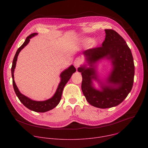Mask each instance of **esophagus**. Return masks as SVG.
<instances>
[{
	"label": "esophagus",
	"instance_id": "obj_1",
	"mask_svg": "<svg viewBox=\"0 0 148 148\" xmlns=\"http://www.w3.org/2000/svg\"><path fill=\"white\" fill-rule=\"evenodd\" d=\"M82 58H80V57H77V58L75 59V60L74 61V66H75V67H78L81 65V64L82 63Z\"/></svg>",
	"mask_w": 148,
	"mask_h": 148
}]
</instances>
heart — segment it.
Masks as SVG:
<instances>
[{"mask_svg": "<svg viewBox=\"0 0 148 148\" xmlns=\"http://www.w3.org/2000/svg\"><path fill=\"white\" fill-rule=\"evenodd\" d=\"M82 43L84 45H88L90 43H92V45H95V41H93L92 38H86L82 40Z\"/></svg>", "mask_w": 148, "mask_h": 148, "instance_id": "obj_1", "label": "heart"}]
</instances>
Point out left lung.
I'll use <instances>...</instances> for the list:
<instances>
[{
	"label": "left lung",
	"mask_w": 148,
	"mask_h": 148,
	"mask_svg": "<svg viewBox=\"0 0 148 148\" xmlns=\"http://www.w3.org/2000/svg\"><path fill=\"white\" fill-rule=\"evenodd\" d=\"M105 32L102 46L84 51L82 54L86 64L78 68L82 77L84 95L90 105L99 108L120 104L132 88L135 74L133 56L125 40L114 30L105 29ZM103 59L110 61L112 69L106 79L101 80L97 75L96 66ZM94 80L99 84L100 90L94 87Z\"/></svg>",
	"instance_id": "8db88e82"
}]
</instances>
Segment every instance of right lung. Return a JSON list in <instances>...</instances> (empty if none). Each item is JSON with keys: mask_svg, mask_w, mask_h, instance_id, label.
<instances>
[{"mask_svg": "<svg viewBox=\"0 0 148 148\" xmlns=\"http://www.w3.org/2000/svg\"><path fill=\"white\" fill-rule=\"evenodd\" d=\"M37 34H38L37 33H35L29 36L26 38L23 44L18 49L13 60L11 71H12L13 88L20 101L22 102L26 108H27L28 109L32 111H33L37 112H45L53 109L59 103L61 98L63 89H64L67 82L71 77V75H73V74L76 71V69L73 65H71L68 69L64 70L60 74V82L58 84V87L57 88V90L55 94L51 98L47 100L42 101H34L21 93L18 90L14 79V71L16 67V65L17 57L18 56L19 53L21 51V50L28 45L30 38Z\"/></svg>", "mask_w": 148, "mask_h": 148, "instance_id": "right-lung-1", "label": "right lung"}]
</instances>
